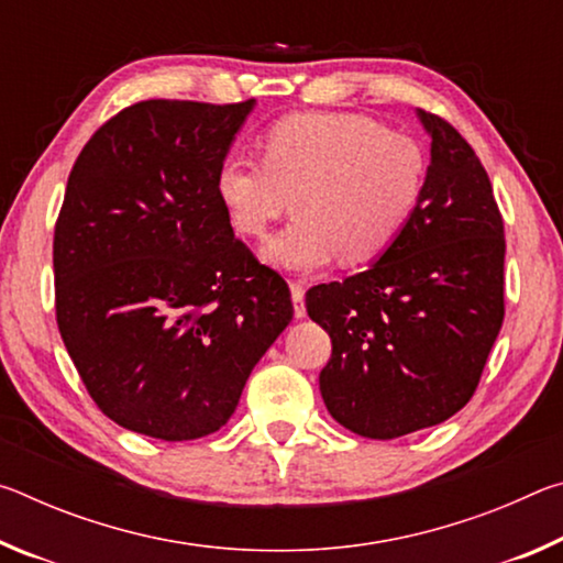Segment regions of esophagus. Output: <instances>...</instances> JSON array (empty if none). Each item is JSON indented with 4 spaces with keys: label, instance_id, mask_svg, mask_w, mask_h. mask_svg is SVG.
Returning a JSON list of instances; mask_svg holds the SVG:
<instances>
[{
    "label": "esophagus",
    "instance_id": "esophagus-1",
    "mask_svg": "<svg viewBox=\"0 0 563 563\" xmlns=\"http://www.w3.org/2000/svg\"><path fill=\"white\" fill-rule=\"evenodd\" d=\"M290 295H292V310L295 318H305V288L302 283H290Z\"/></svg>",
    "mask_w": 563,
    "mask_h": 563
}]
</instances>
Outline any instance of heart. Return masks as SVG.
Returning <instances> with one entry per match:
<instances>
[{"label": "heart", "instance_id": "1", "mask_svg": "<svg viewBox=\"0 0 563 563\" xmlns=\"http://www.w3.org/2000/svg\"><path fill=\"white\" fill-rule=\"evenodd\" d=\"M261 164L223 158L213 190L235 233L261 238L288 211L295 221L265 241L273 268L316 273L338 258L362 265L405 231L424 188V151L360 113H295L261 139Z\"/></svg>", "mask_w": 563, "mask_h": 563}]
</instances>
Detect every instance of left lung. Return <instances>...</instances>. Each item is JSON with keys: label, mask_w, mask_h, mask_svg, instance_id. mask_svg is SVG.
Here are the masks:
<instances>
[{"label": "left lung", "mask_w": 563, "mask_h": 563, "mask_svg": "<svg viewBox=\"0 0 563 563\" xmlns=\"http://www.w3.org/2000/svg\"><path fill=\"white\" fill-rule=\"evenodd\" d=\"M419 203L397 241L357 275L316 285L308 316L332 355L320 395L342 427L395 440L470 402L504 320V223L472 146L434 113Z\"/></svg>", "instance_id": "obj_1"}]
</instances>
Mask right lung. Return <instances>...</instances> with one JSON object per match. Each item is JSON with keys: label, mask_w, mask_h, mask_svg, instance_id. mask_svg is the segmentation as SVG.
Segmentation results:
<instances>
[{"label": "right lung", "mask_w": 563, "mask_h": 563, "mask_svg": "<svg viewBox=\"0 0 563 563\" xmlns=\"http://www.w3.org/2000/svg\"><path fill=\"white\" fill-rule=\"evenodd\" d=\"M253 109L133 103L71 168L54 231L56 322L123 430L164 442L221 430L292 320L288 285L233 235L213 190Z\"/></svg>", "instance_id": "add662e5"}]
</instances>
